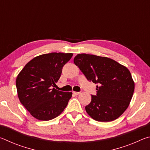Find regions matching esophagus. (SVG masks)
<instances>
[{
	"label": "esophagus",
	"instance_id": "1",
	"mask_svg": "<svg viewBox=\"0 0 150 150\" xmlns=\"http://www.w3.org/2000/svg\"><path fill=\"white\" fill-rule=\"evenodd\" d=\"M73 93L74 94V95H79V94H80L79 92H75V91H73Z\"/></svg>",
	"mask_w": 150,
	"mask_h": 150
}]
</instances>
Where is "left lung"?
<instances>
[{"label": "left lung", "mask_w": 150, "mask_h": 150, "mask_svg": "<svg viewBox=\"0 0 150 150\" xmlns=\"http://www.w3.org/2000/svg\"><path fill=\"white\" fill-rule=\"evenodd\" d=\"M75 64L88 81L96 86V95H91L87 114L94 120L110 122L120 116L130 105L134 91V82L128 68L106 57L77 54Z\"/></svg>", "instance_id": "8db88e82"}]
</instances>
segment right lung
Wrapping results in <instances>:
<instances>
[{
	"mask_svg": "<svg viewBox=\"0 0 150 150\" xmlns=\"http://www.w3.org/2000/svg\"><path fill=\"white\" fill-rule=\"evenodd\" d=\"M73 54L50 53L37 56L24 66L16 80L19 100L33 117L46 121L56 118L67 106L71 92L54 87L63 67Z\"/></svg>",
	"mask_w": 150,
	"mask_h": 150,
	"instance_id": "add662e5",
	"label": "right lung"
}]
</instances>
